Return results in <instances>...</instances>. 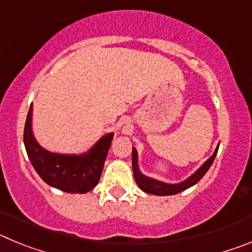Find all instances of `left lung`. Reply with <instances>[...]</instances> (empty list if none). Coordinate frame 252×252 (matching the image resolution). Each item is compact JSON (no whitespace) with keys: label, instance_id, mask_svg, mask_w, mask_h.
Instances as JSON below:
<instances>
[{"label":"left lung","instance_id":"8db88e82","mask_svg":"<svg viewBox=\"0 0 252 252\" xmlns=\"http://www.w3.org/2000/svg\"><path fill=\"white\" fill-rule=\"evenodd\" d=\"M218 146L216 148L215 153L209 159H207L206 161L202 164L197 170L193 173L190 177L187 178L186 180L183 182H180V183H165V182H161V180L154 179V178L146 177L145 174H142L141 171H140L139 168V158H137V151L136 149L132 146V170H133V177H135V180H136V184L139 186V188L141 190H144L145 193H149V194H155V195H173V194H178V193L183 192L186 189L190 188L194 184H197L202 178L204 177L208 169L211 168L212 165L213 160H215L216 155H217L218 151Z\"/></svg>","mask_w":252,"mask_h":252}]
</instances>
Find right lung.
Masks as SVG:
<instances>
[{"mask_svg": "<svg viewBox=\"0 0 252 252\" xmlns=\"http://www.w3.org/2000/svg\"><path fill=\"white\" fill-rule=\"evenodd\" d=\"M113 132L106 133L83 154H59L46 150L32 132V104L26 119L24 144L31 164L50 187L66 193H87L99 182Z\"/></svg>", "mask_w": 252, "mask_h": 252, "instance_id": "right-lung-1", "label": "right lung"}]
</instances>
